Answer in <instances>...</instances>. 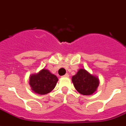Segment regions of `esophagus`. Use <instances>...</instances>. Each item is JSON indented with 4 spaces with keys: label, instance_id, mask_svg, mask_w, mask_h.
I'll use <instances>...</instances> for the list:
<instances>
[{
    "label": "esophagus",
    "instance_id": "34e87169",
    "mask_svg": "<svg viewBox=\"0 0 126 126\" xmlns=\"http://www.w3.org/2000/svg\"><path fill=\"white\" fill-rule=\"evenodd\" d=\"M64 77L68 78L69 77V74H65V75L64 76Z\"/></svg>",
    "mask_w": 126,
    "mask_h": 126
}]
</instances>
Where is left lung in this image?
<instances>
[{"mask_svg":"<svg viewBox=\"0 0 126 126\" xmlns=\"http://www.w3.org/2000/svg\"><path fill=\"white\" fill-rule=\"evenodd\" d=\"M76 90L82 95L93 94L98 88L100 80L96 76L88 72L86 70L80 68L72 78Z\"/></svg>","mask_w":126,"mask_h":126,"instance_id":"obj_1","label":"left lung"}]
</instances>
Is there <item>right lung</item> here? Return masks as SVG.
<instances>
[{"label": "right lung", "instance_id": "right-lung-1", "mask_svg": "<svg viewBox=\"0 0 126 126\" xmlns=\"http://www.w3.org/2000/svg\"><path fill=\"white\" fill-rule=\"evenodd\" d=\"M29 78V84L32 90L40 95L50 93L55 88L58 81L56 76L44 68L38 73L31 74Z\"/></svg>", "mask_w": 126, "mask_h": 126}]
</instances>
